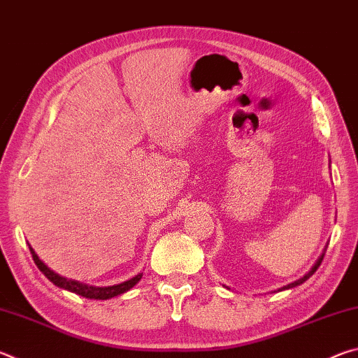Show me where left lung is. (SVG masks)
Returning <instances> with one entry per match:
<instances>
[{
  "instance_id": "8db88e82",
  "label": "left lung",
  "mask_w": 358,
  "mask_h": 358,
  "mask_svg": "<svg viewBox=\"0 0 358 358\" xmlns=\"http://www.w3.org/2000/svg\"><path fill=\"white\" fill-rule=\"evenodd\" d=\"M324 256H325V250H324V252H322V256H320L317 260H316V264H314L313 266H311V270L308 271V273L305 275V276H301L300 280H296V281H294V282H290V284H287V286H284V287H281V289H278V290H286V289H292V287H296V286H300V284H303L305 282L306 280H310V278L314 275V271H316L317 268H319V265L322 264V259H324Z\"/></svg>"
}]
</instances>
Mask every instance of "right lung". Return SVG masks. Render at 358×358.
Listing matches in <instances>:
<instances>
[{"label":"right lung","instance_id":"add662e5","mask_svg":"<svg viewBox=\"0 0 358 358\" xmlns=\"http://www.w3.org/2000/svg\"><path fill=\"white\" fill-rule=\"evenodd\" d=\"M29 251H31V256L34 264L38 265V268L47 276V280H50L55 286L69 290V292H74L80 296H85V299H93V300H108L112 296L121 295L124 292H128L129 289H132L136 284L141 281L142 273H138L136 276H132L131 280L121 282V284H115V286H107V287H96V286H88V284H82L74 280H68V278L59 276L55 271L48 268V266L42 262V260L38 257V254L34 252V250L29 246Z\"/></svg>","mask_w":358,"mask_h":358}]
</instances>
